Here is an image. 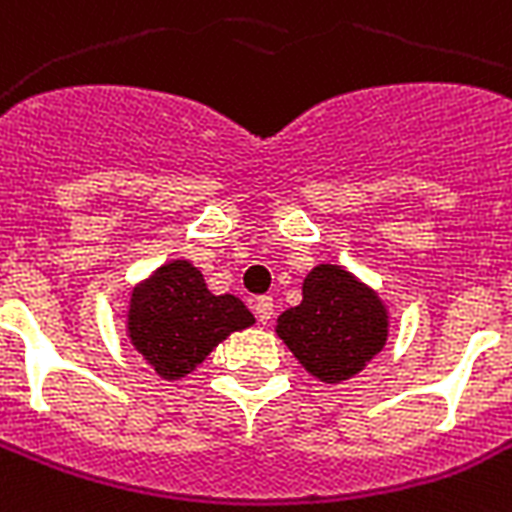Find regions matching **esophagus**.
Masks as SVG:
<instances>
[{
    "label": "esophagus",
    "mask_w": 512,
    "mask_h": 512,
    "mask_svg": "<svg viewBox=\"0 0 512 512\" xmlns=\"http://www.w3.org/2000/svg\"><path fill=\"white\" fill-rule=\"evenodd\" d=\"M252 307H255V315H257V321L260 323H268L270 318H273V297H257L255 302H252Z\"/></svg>",
    "instance_id": "obj_1"
}]
</instances>
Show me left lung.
Instances as JSON below:
<instances>
[{
  "instance_id": "1",
  "label": "left lung",
  "mask_w": 512,
  "mask_h": 512,
  "mask_svg": "<svg viewBox=\"0 0 512 512\" xmlns=\"http://www.w3.org/2000/svg\"><path fill=\"white\" fill-rule=\"evenodd\" d=\"M389 305L344 265L318 263L302 281V302L278 315V339L323 384L357 376L389 339Z\"/></svg>"
}]
</instances>
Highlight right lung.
Returning a JSON list of instances; mask_svg holds the SVG:
<instances>
[{"mask_svg": "<svg viewBox=\"0 0 512 512\" xmlns=\"http://www.w3.org/2000/svg\"><path fill=\"white\" fill-rule=\"evenodd\" d=\"M255 323L234 294H213L189 260H170L128 294L126 336L141 360L165 381L197 371L220 342Z\"/></svg>", "mask_w": 512, "mask_h": 512, "instance_id": "right-lung-1", "label": "right lung"}]
</instances>
